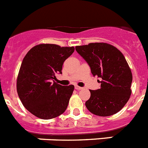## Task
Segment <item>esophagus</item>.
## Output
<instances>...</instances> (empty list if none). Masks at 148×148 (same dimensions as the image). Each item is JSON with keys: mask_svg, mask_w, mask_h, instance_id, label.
<instances>
[{"mask_svg": "<svg viewBox=\"0 0 148 148\" xmlns=\"http://www.w3.org/2000/svg\"><path fill=\"white\" fill-rule=\"evenodd\" d=\"M75 88L77 90H81V89H83V87H79V86H75Z\"/></svg>", "mask_w": 148, "mask_h": 148, "instance_id": "34e87169", "label": "esophagus"}]
</instances>
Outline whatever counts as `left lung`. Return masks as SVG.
<instances>
[{"label":"left lung","instance_id":"obj_1","mask_svg":"<svg viewBox=\"0 0 148 148\" xmlns=\"http://www.w3.org/2000/svg\"><path fill=\"white\" fill-rule=\"evenodd\" d=\"M86 61L93 76L101 78V88L89 90L86 102L88 111L99 116H110L120 111L131 95L133 75L122 53L107 43H90L75 47Z\"/></svg>","mask_w":148,"mask_h":148}]
</instances>
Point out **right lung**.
Masks as SVG:
<instances>
[{
    "instance_id": "1",
    "label": "right lung",
    "mask_w": 148,
    "mask_h": 148,
    "mask_svg": "<svg viewBox=\"0 0 148 148\" xmlns=\"http://www.w3.org/2000/svg\"><path fill=\"white\" fill-rule=\"evenodd\" d=\"M74 51V47L41 44L24 56L18 75L17 92L24 107L35 116L53 119L68 107L74 86H61L53 79L56 74H62L63 62Z\"/></svg>"
}]
</instances>
